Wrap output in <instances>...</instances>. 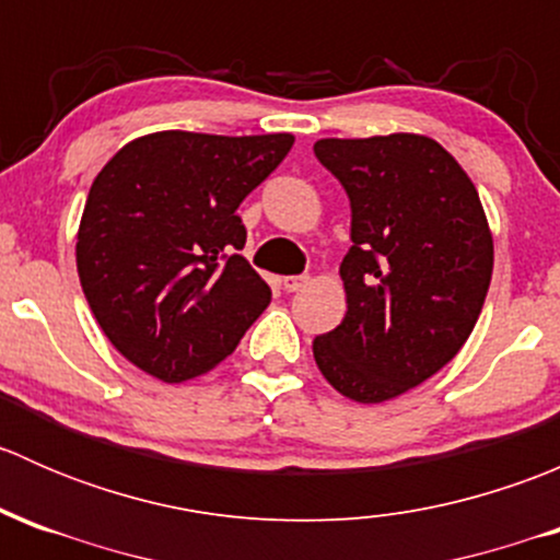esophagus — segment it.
<instances>
[{"label":"esophagus","mask_w":560,"mask_h":560,"mask_svg":"<svg viewBox=\"0 0 560 560\" xmlns=\"http://www.w3.org/2000/svg\"><path fill=\"white\" fill-rule=\"evenodd\" d=\"M306 284H308L306 276H284V281H281V287H284L287 292H298V290H303Z\"/></svg>","instance_id":"esophagus-1"}]
</instances>
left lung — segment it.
<instances>
[{"instance_id": "left-lung-1", "label": "left lung", "mask_w": 560, "mask_h": 560, "mask_svg": "<svg viewBox=\"0 0 560 560\" xmlns=\"http://www.w3.org/2000/svg\"><path fill=\"white\" fill-rule=\"evenodd\" d=\"M314 154L352 208L347 314L314 338V360L341 395L382 404L431 380L471 336L493 235L477 186L425 135L325 138Z\"/></svg>"}]
</instances>
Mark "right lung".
<instances>
[{
    "mask_svg": "<svg viewBox=\"0 0 560 560\" xmlns=\"http://www.w3.org/2000/svg\"><path fill=\"white\" fill-rule=\"evenodd\" d=\"M279 135L154 132L124 145L89 189L78 276L113 347L175 385L222 363L268 308L241 257L238 206L290 154Z\"/></svg>",
    "mask_w": 560,
    "mask_h": 560,
    "instance_id": "right-lung-1",
    "label": "right lung"
}]
</instances>
